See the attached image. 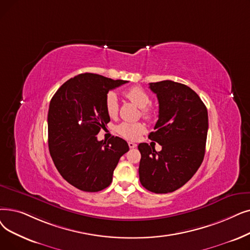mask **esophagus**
<instances>
[{
  "label": "esophagus",
  "instance_id": "esophagus-1",
  "mask_svg": "<svg viewBox=\"0 0 250 250\" xmlns=\"http://www.w3.org/2000/svg\"><path fill=\"white\" fill-rule=\"evenodd\" d=\"M128 147L131 148V149H134V148L137 147V144H135V143H133V142H128Z\"/></svg>",
  "mask_w": 250,
  "mask_h": 250
}]
</instances>
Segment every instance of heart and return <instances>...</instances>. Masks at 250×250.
Wrapping results in <instances>:
<instances>
[{
  "instance_id": "heart-1",
  "label": "heart",
  "mask_w": 250,
  "mask_h": 250,
  "mask_svg": "<svg viewBox=\"0 0 250 250\" xmlns=\"http://www.w3.org/2000/svg\"><path fill=\"white\" fill-rule=\"evenodd\" d=\"M126 98L141 108V114L146 119L153 116V110L148 106L150 96L140 86H132L125 92ZM105 109L110 117H115L118 113V98L114 92L107 93L105 97ZM117 134L128 140H137L145 132V126L141 123H122L116 126Z\"/></svg>"
}]
</instances>
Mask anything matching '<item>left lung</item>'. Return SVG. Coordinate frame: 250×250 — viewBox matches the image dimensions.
I'll use <instances>...</instances> for the list:
<instances>
[{
  "instance_id": "8db88e82",
  "label": "left lung",
  "mask_w": 250,
  "mask_h": 250,
  "mask_svg": "<svg viewBox=\"0 0 250 250\" xmlns=\"http://www.w3.org/2000/svg\"><path fill=\"white\" fill-rule=\"evenodd\" d=\"M159 103L155 132L149 139L161 145L141 143L139 177L142 186L157 194L178 190L194 176L205 153L208 109L188 85L172 81L150 83ZM151 145V144H150Z\"/></svg>"
}]
</instances>
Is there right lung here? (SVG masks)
I'll list each match as a JSON object with an SVG mask.
<instances>
[{"label":"right lung","mask_w":250,"mask_h":250,"mask_svg":"<svg viewBox=\"0 0 250 250\" xmlns=\"http://www.w3.org/2000/svg\"><path fill=\"white\" fill-rule=\"evenodd\" d=\"M127 83L95 73H82L64 83L51 99L48 143L51 157L62 178L84 192H98L110 185L119 158L128 145L119 137L97 140L110 122L105 97Z\"/></svg>","instance_id":"1"}]
</instances>
